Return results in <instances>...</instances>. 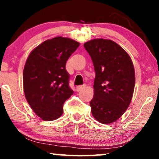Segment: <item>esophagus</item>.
I'll use <instances>...</instances> for the list:
<instances>
[{"instance_id": "1", "label": "esophagus", "mask_w": 159, "mask_h": 159, "mask_svg": "<svg viewBox=\"0 0 159 159\" xmlns=\"http://www.w3.org/2000/svg\"><path fill=\"white\" fill-rule=\"evenodd\" d=\"M84 88V85H80V86H77V88H76V90L77 91V92H80V91H82L83 89Z\"/></svg>"}]
</instances>
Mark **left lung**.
Masks as SVG:
<instances>
[{"label":"left lung","mask_w":159,"mask_h":159,"mask_svg":"<svg viewBox=\"0 0 159 159\" xmlns=\"http://www.w3.org/2000/svg\"><path fill=\"white\" fill-rule=\"evenodd\" d=\"M95 71L94 97L90 102L94 118L114 122L127 109L133 95L135 75L127 52L114 41L94 39L84 44Z\"/></svg>","instance_id":"1"}]
</instances>
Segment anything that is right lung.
I'll return each mask as SVG.
<instances>
[{
    "label": "right lung",
    "instance_id": "obj_1",
    "mask_svg": "<svg viewBox=\"0 0 159 159\" xmlns=\"http://www.w3.org/2000/svg\"><path fill=\"white\" fill-rule=\"evenodd\" d=\"M80 43L56 37L35 48L28 56L23 72L26 99L39 117L53 121L63 114V105L74 93L69 87L66 63Z\"/></svg>",
    "mask_w": 159,
    "mask_h": 159
}]
</instances>
